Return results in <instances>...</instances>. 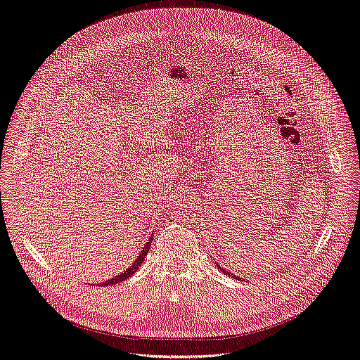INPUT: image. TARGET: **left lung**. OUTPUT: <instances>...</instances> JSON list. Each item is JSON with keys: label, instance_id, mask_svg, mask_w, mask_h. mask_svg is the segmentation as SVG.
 Instances as JSON below:
<instances>
[{"label": "left lung", "instance_id": "obj_1", "mask_svg": "<svg viewBox=\"0 0 360 360\" xmlns=\"http://www.w3.org/2000/svg\"><path fill=\"white\" fill-rule=\"evenodd\" d=\"M215 265L222 271V274H224V276H229V277H231V278H236V280H243V278H240V277H237V276H234V274H231V272H229L227 269H224V268H221L218 264H217V261H215Z\"/></svg>", "mask_w": 360, "mask_h": 360}]
</instances>
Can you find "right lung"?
<instances>
[{
	"mask_svg": "<svg viewBox=\"0 0 360 360\" xmlns=\"http://www.w3.org/2000/svg\"><path fill=\"white\" fill-rule=\"evenodd\" d=\"M152 240H153V231H152V234H150V237H149V240L145 243L143 249L141 250L138 258H136V259L133 261V264H131L127 269H124L123 272H120L118 276H115V277H112V278H108V280H105L104 283H99V285H101V287H104V285H112V284H117V283H122V281L127 280L130 276H133V274L139 269V266H141L142 262L145 261L146 255H148V252H149V248H150Z\"/></svg>",
	"mask_w": 360,
	"mask_h": 360,
	"instance_id": "1",
	"label": "right lung"
}]
</instances>
